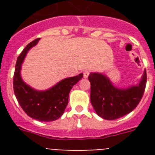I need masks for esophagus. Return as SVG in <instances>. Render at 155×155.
<instances>
[{
	"label": "esophagus",
	"mask_w": 155,
	"mask_h": 155,
	"mask_svg": "<svg viewBox=\"0 0 155 155\" xmlns=\"http://www.w3.org/2000/svg\"><path fill=\"white\" fill-rule=\"evenodd\" d=\"M89 74H90L89 71H84V72H83V74H84V78H87V77H88V75H89Z\"/></svg>",
	"instance_id": "34e87169"
}]
</instances>
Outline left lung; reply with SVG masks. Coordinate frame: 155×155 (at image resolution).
<instances>
[{
  "instance_id": "8db88e82",
  "label": "left lung",
  "mask_w": 155,
  "mask_h": 155,
  "mask_svg": "<svg viewBox=\"0 0 155 155\" xmlns=\"http://www.w3.org/2000/svg\"><path fill=\"white\" fill-rule=\"evenodd\" d=\"M91 102L97 114L107 120L119 119L132 112L140 102L147 83L144 71L139 84L120 89L114 87L105 75L91 73Z\"/></svg>"
}]
</instances>
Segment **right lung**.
I'll use <instances>...</instances> for the list:
<instances>
[{"label":"right lung","mask_w":155,"mask_h":155,"mask_svg":"<svg viewBox=\"0 0 155 155\" xmlns=\"http://www.w3.org/2000/svg\"><path fill=\"white\" fill-rule=\"evenodd\" d=\"M39 40L36 39L28 43L18 57L14 74V92L19 105L31 118L42 122L54 121L63 115L68 104L70 91L82 78L83 74L64 79L46 91H36L25 84L20 74L21 64L28 50Z\"/></svg>","instance_id":"obj_1"}]
</instances>
